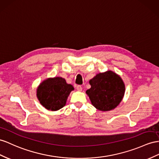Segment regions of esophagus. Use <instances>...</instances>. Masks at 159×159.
Here are the masks:
<instances>
[{
  "mask_svg": "<svg viewBox=\"0 0 159 159\" xmlns=\"http://www.w3.org/2000/svg\"><path fill=\"white\" fill-rule=\"evenodd\" d=\"M76 89H77V91H82L83 88H82V87H81V85H77V86H76Z\"/></svg>",
  "mask_w": 159,
  "mask_h": 159,
  "instance_id": "1",
  "label": "esophagus"
}]
</instances>
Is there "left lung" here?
Segmentation results:
<instances>
[{"label":"left lung","instance_id":"obj_1","mask_svg":"<svg viewBox=\"0 0 159 159\" xmlns=\"http://www.w3.org/2000/svg\"><path fill=\"white\" fill-rule=\"evenodd\" d=\"M91 87L86 93L92 105L100 111H110L123 99L125 84L121 77L111 70L97 74L89 80Z\"/></svg>","mask_w":159,"mask_h":159}]
</instances>
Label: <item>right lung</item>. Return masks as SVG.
<instances>
[{
    "mask_svg": "<svg viewBox=\"0 0 159 159\" xmlns=\"http://www.w3.org/2000/svg\"><path fill=\"white\" fill-rule=\"evenodd\" d=\"M73 90L72 85L67 84L62 77L49 78L39 85L37 97L45 108L57 111L66 105L68 97Z\"/></svg>",
    "mask_w": 159,
    "mask_h": 159,
    "instance_id": "right-lung-1",
    "label": "right lung"
}]
</instances>
